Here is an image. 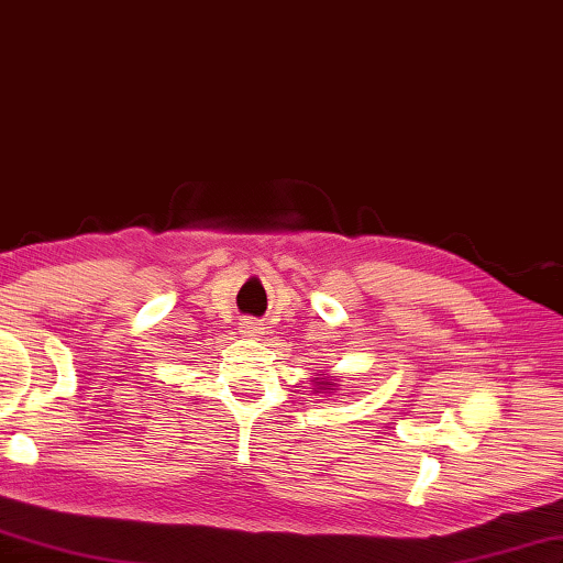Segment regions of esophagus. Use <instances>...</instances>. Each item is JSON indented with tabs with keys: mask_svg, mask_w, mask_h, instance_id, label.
I'll return each instance as SVG.
<instances>
[{
	"mask_svg": "<svg viewBox=\"0 0 563 563\" xmlns=\"http://www.w3.org/2000/svg\"><path fill=\"white\" fill-rule=\"evenodd\" d=\"M245 328H247V333H252V331H254V328H252V325H245Z\"/></svg>",
	"mask_w": 563,
	"mask_h": 563,
	"instance_id": "esophagus-1",
	"label": "esophagus"
}]
</instances>
